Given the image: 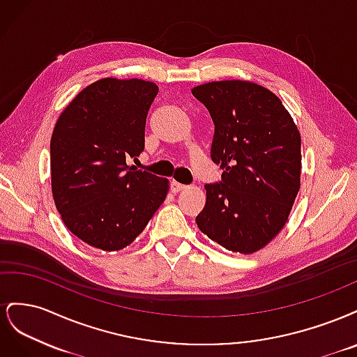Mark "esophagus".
<instances>
[{
	"instance_id": "1",
	"label": "esophagus",
	"mask_w": 357,
	"mask_h": 357,
	"mask_svg": "<svg viewBox=\"0 0 357 357\" xmlns=\"http://www.w3.org/2000/svg\"><path fill=\"white\" fill-rule=\"evenodd\" d=\"M186 189V186L185 185H181V183H178V181H171V192H174V193H177V192H181V190H185Z\"/></svg>"
}]
</instances>
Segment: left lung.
<instances>
[{
  "mask_svg": "<svg viewBox=\"0 0 357 357\" xmlns=\"http://www.w3.org/2000/svg\"><path fill=\"white\" fill-rule=\"evenodd\" d=\"M214 123L211 159L222 181L205 185L197 215L205 235L231 252L261 250L283 229L301 186V134L277 95L245 80L192 89Z\"/></svg>",
  "mask_w": 357,
  "mask_h": 357,
  "instance_id": "8db88e82",
  "label": "left lung"
}]
</instances>
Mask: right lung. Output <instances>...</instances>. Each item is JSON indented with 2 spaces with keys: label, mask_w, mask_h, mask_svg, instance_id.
I'll list each match as a JSON object with an SVG mask.
<instances>
[{
  "label": "right lung",
  "mask_w": 357,
  "mask_h": 357,
  "mask_svg": "<svg viewBox=\"0 0 357 357\" xmlns=\"http://www.w3.org/2000/svg\"><path fill=\"white\" fill-rule=\"evenodd\" d=\"M158 91L153 82L101 79L75 96L53 129L56 208L71 234L104 252L131 244L167 198V178L126 165L144 150Z\"/></svg>",
  "instance_id": "right-lung-1"
}]
</instances>
